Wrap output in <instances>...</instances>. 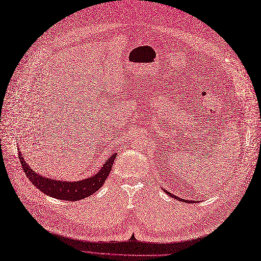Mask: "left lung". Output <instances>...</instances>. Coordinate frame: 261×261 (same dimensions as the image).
<instances>
[{"label":"left lung","instance_id":"left-lung-1","mask_svg":"<svg viewBox=\"0 0 261 261\" xmlns=\"http://www.w3.org/2000/svg\"><path fill=\"white\" fill-rule=\"evenodd\" d=\"M164 191H165V192H166V193H167V194H168V195H170V196H172V197H173V198H175V200H177V201H182V200H181V198H179V197H177V196H175V195H173V194H172V193H171V192H168V191H166V190H165V189H164ZM184 201H185V202H186V203H187V202H188V203H190V202H191V203H192V201H187V200H184Z\"/></svg>","mask_w":261,"mask_h":261}]
</instances>
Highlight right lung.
<instances>
[{"instance_id":"1","label":"right lung","mask_w":261,"mask_h":261,"mask_svg":"<svg viewBox=\"0 0 261 261\" xmlns=\"http://www.w3.org/2000/svg\"><path fill=\"white\" fill-rule=\"evenodd\" d=\"M20 164L25 172L27 177L30 179L36 188L46 195L58 198L64 201H80L83 198L90 196L95 191L100 189L105 182V179L109 175L113 168V164L117 157V153H114L104 163L103 167L97 171L96 174L91 175L85 179L77 181H69L63 179H54L51 177H44L38 172H35L24 159L21 152L18 150Z\"/></svg>"}]
</instances>
